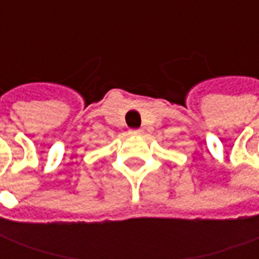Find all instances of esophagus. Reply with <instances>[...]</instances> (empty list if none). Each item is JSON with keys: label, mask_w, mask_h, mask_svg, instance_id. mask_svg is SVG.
Masks as SVG:
<instances>
[{"label": "esophagus", "mask_w": 259, "mask_h": 259, "mask_svg": "<svg viewBox=\"0 0 259 259\" xmlns=\"http://www.w3.org/2000/svg\"><path fill=\"white\" fill-rule=\"evenodd\" d=\"M129 135L130 136H140L141 135V130L132 129V130H129Z\"/></svg>", "instance_id": "esophagus-1"}]
</instances>
